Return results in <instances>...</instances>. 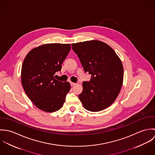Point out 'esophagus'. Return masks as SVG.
I'll return each mask as SVG.
<instances>
[{
    "mask_svg": "<svg viewBox=\"0 0 155 155\" xmlns=\"http://www.w3.org/2000/svg\"><path fill=\"white\" fill-rule=\"evenodd\" d=\"M70 85H71V86L72 87V86H73V85H76V84L75 83H73V82H70Z\"/></svg>",
    "mask_w": 155,
    "mask_h": 155,
    "instance_id": "34e87169",
    "label": "esophagus"
}]
</instances>
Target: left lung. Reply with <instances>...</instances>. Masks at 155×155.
Here are the masks:
<instances>
[{
  "label": "left lung",
  "mask_w": 155,
  "mask_h": 155,
  "mask_svg": "<svg viewBox=\"0 0 155 155\" xmlns=\"http://www.w3.org/2000/svg\"><path fill=\"white\" fill-rule=\"evenodd\" d=\"M85 72L91 75L84 82L79 95L84 107L91 111L103 110L115 101L124 79L122 63L108 45L98 41L71 44Z\"/></svg>",
  "instance_id": "left-lung-1"
}]
</instances>
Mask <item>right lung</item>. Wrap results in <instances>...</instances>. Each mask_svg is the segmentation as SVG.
<instances>
[{"instance_id":"right-lung-1","label":"right lung","mask_w":155,"mask_h":155,"mask_svg":"<svg viewBox=\"0 0 155 155\" xmlns=\"http://www.w3.org/2000/svg\"><path fill=\"white\" fill-rule=\"evenodd\" d=\"M70 44H48L31 49L21 68V83L27 95L39 109L46 112L59 110L70 89L68 82L55 79L56 72L70 52Z\"/></svg>"}]
</instances>
